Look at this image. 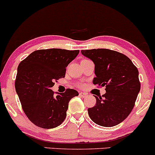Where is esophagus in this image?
I'll return each instance as SVG.
<instances>
[{
	"mask_svg": "<svg viewBox=\"0 0 155 155\" xmlns=\"http://www.w3.org/2000/svg\"><path fill=\"white\" fill-rule=\"evenodd\" d=\"M79 96L83 97V98H85V97L87 96V94L85 93H83V92H80V93H79Z\"/></svg>",
	"mask_w": 155,
	"mask_h": 155,
	"instance_id": "1",
	"label": "esophagus"
}]
</instances>
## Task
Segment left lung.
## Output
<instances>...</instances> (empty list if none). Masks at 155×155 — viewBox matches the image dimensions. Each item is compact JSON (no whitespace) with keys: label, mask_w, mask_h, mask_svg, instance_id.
Segmentation results:
<instances>
[{"label":"left lung","mask_w":155,"mask_h":155,"mask_svg":"<svg viewBox=\"0 0 155 155\" xmlns=\"http://www.w3.org/2000/svg\"><path fill=\"white\" fill-rule=\"evenodd\" d=\"M83 56L95 64L93 84L106 87L101 98L88 108L90 118L96 124L111 127L124 120L132 112L140 83L138 70L124 54L106 48L81 50Z\"/></svg>","instance_id":"8db88e82"}]
</instances>
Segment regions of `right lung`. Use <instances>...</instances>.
Returning a JSON list of instances; mask_svg holds the SVG:
<instances>
[{"label": "right lung", "instance_id": "obj_1", "mask_svg": "<svg viewBox=\"0 0 155 155\" xmlns=\"http://www.w3.org/2000/svg\"><path fill=\"white\" fill-rule=\"evenodd\" d=\"M79 50L42 49L32 52L18 67L15 90L23 111L37 127L52 129L66 118L70 100L79 93L67 89L55 96L51 88L54 81L64 78L66 68Z\"/></svg>", "mask_w": 155, "mask_h": 155}]
</instances>
